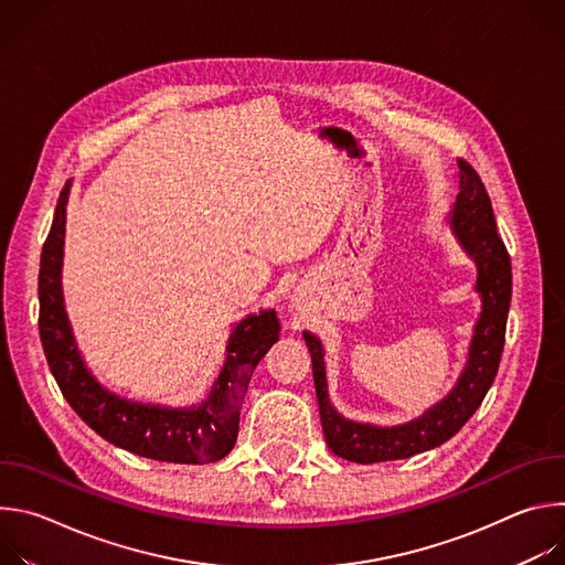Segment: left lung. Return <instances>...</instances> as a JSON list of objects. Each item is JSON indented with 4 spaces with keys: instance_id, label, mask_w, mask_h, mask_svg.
I'll return each mask as SVG.
<instances>
[{
    "instance_id": "left-lung-1",
    "label": "left lung",
    "mask_w": 565,
    "mask_h": 565,
    "mask_svg": "<svg viewBox=\"0 0 565 565\" xmlns=\"http://www.w3.org/2000/svg\"><path fill=\"white\" fill-rule=\"evenodd\" d=\"M458 170L460 185L454 212L449 214V225L458 244L478 268L476 290L480 292L482 308L469 344L465 371L438 405L420 418L397 427H375L347 420L333 409L329 399L321 342L312 333L303 331L312 360L321 429H324L329 449L347 460L360 465L399 460L443 445L473 416L497 377L512 299V264L503 238L499 236L486 185L467 160L458 158Z\"/></svg>"
}]
</instances>
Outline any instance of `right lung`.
<instances>
[{
    "mask_svg": "<svg viewBox=\"0 0 565 565\" xmlns=\"http://www.w3.org/2000/svg\"><path fill=\"white\" fill-rule=\"evenodd\" d=\"M68 188L71 183L60 192L38 277L40 340L62 395L98 436L136 456L183 465H203L227 456L236 443L241 402L253 371L279 340L277 312L259 310V315L238 321L227 340L225 364L199 407L170 409L118 397L87 369L64 310L62 248Z\"/></svg>",
    "mask_w": 565,
    "mask_h": 565,
    "instance_id": "1",
    "label": "right lung"
}]
</instances>
